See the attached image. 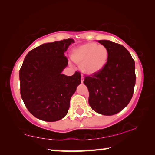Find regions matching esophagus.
<instances>
[{
    "label": "esophagus",
    "mask_w": 155,
    "mask_h": 155,
    "mask_svg": "<svg viewBox=\"0 0 155 155\" xmlns=\"http://www.w3.org/2000/svg\"><path fill=\"white\" fill-rule=\"evenodd\" d=\"M83 79H84L83 77H81V83H83Z\"/></svg>",
    "instance_id": "34e87169"
}]
</instances>
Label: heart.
<instances>
[{"mask_svg":"<svg viewBox=\"0 0 155 155\" xmlns=\"http://www.w3.org/2000/svg\"><path fill=\"white\" fill-rule=\"evenodd\" d=\"M72 60L81 65L83 73L94 75L103 69L107 64L109 51L105 46L96 43H87L74 48L70 54Z\"/></svg>","mask_w":155,"mask_h":155,"instance_id":"obj_1","label":"heart"}]
</instances>
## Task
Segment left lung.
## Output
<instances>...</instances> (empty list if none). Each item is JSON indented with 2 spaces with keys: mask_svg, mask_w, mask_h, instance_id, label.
Here are the masks:
<instances>
[{
  "mask_svg": "<svg viewBox=\"0 0 155 155\" xmlns=\"http://www.w3.org/2000/svg\"><path fill=\"white\" fill-rule=\"evenodd\" d=\"M109 51L107 64L101 72L85 77L89 104L94 111L113 115L124 109L133 97L135 85V61L127 48L109 40H99Z\"/></svg>",
  "mask_w": 155,
  "mask_h": 155,
  "instance_id": "1",
  "label": "left lung"
}]
</instances>
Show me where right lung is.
I'll return each mask as SVG.
<instances>
[{"label": "right lung", "mask_w": 155, "mask_h": 155, "mask_svg": "<svg viewBox=\"0 0 155 155\" xmlns=\"http://www.w3.org/2000/svg\"><path fill=\"white\" fill-rule=\"evenodd\" d=\"M74 41L67 39L36 47L25 57L20 70V94L33 116L55 122L67 114L70 101L81 84V73L61 72L68 64L64 52Z\"/></svg>", "instance_id": "add662e5"}]
</instances>
